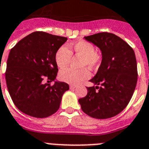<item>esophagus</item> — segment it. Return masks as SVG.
<instances>
[{"label":"esophagus","mask_w":149,"mask_h":149,"mask_svg":"<svg viewBox=\"0 0 149 149\" xmlns=\"http://www.w3.org/2000/svg\"><path fill=\"white\" fill-rule=\"evenodd\" d=\"M76 87H77V86H76V85H70V89H72V90H73V89H75Z\"/></svg>","instance_id":"1"}]
</instances>
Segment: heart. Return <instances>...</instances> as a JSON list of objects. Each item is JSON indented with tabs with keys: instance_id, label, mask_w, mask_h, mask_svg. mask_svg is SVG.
<instances>
[{
	"instance_id": "b5f03b06",
	"label": "heart",
	"mask_w": 149,
	"mask_h": 149,
	"mask_svg": "<svg viewBox=\"0 0 149 149\" xmlns=\"http://www.w3.org/2000/svg\"><path fill=\"white\" fill-rule=\"evenodd\" d=\"M72 54L82 56L81 66H87L90 69L97 68L101 63L102 56L96 51L95 46L87 40H79L68 47L61 46L55 54V61L59 68H65L69 64ZM90 73L87 68L75 70L64 68L59 72V78L62 81L71 84H77L81 81L88 79Z\"/></svg>"
}]
</instances>
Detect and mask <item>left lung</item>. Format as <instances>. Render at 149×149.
Listing matches in <instances>:
<instances>
[{"label": "left lung", "mask_w": 149, "mask_h": 149, "mask_svg": "<svg viewBox=\"0 0 149 149\" xmlns=\"http://www.w3.org/2000/svg\"><path fill=\"white\" fill-rule=\"evenodd\" d=\"M84 38L101 49L102 59L90 81L96 86L87 87V96L78 102L89 116L112 118L127 107L135 90L138 77L135 53L127 42L111 33H97Z\"/></svg>", "instance_id": "8db88e82"}]
</instances>
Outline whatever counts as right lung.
<instances>
[{
  "mask_svg": "<svg viewBox=\"0 0 149 149\" xmlns=\"http://www.w3.org/2000/svg\"><path fill=\"white\" fill-rule=\"evenodd\" d=\"M68 38L35 31L11 49L5 77L9 93L19 110L38 118L49 117L59 109L69 86L56 81L58 67L56 52ZM47 81L46 83L45 81Z\"/></svg>",
  "mask_w": 149,
  "mask_h": 149,
  "instance_id": "1",
  "label": "right lung"
}]
</instances>
